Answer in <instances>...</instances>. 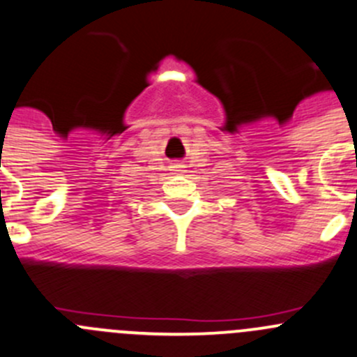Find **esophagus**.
I'll return each mask as SVG.
<instances>
[{
    "label": "esophagus",
    "mask_w": 357,
    "mask_h": 357,
    "mask_svg": "<svg viewBox=\"0 0 357 357\" xmlns=\"http://www.w3.org/2000/svg\"><path fill=\"white\" fill-rule=\"evenodd\" d=\"M172 171H176V172H181L183 171V165H172Z\"/></svg>",
    "instance_id": "34e87169"
}]
</instances>
